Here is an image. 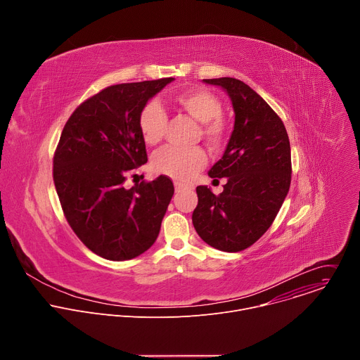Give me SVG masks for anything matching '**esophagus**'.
Returning <instances> with one entry per match:
<instances>
[{"label": "esophagus", "mask_w": 360, "mask_h": 360, "mask_svg": "<svg viewBox=\"0 0 360 360\" xmlns=\"http://www.w3.org/2000/svg\"><path fill=\"white\" fill-rule=\"evenodd\" d=\"M184 189H188V186H185L184 184L175 182V191H176V192H181V191H184Z\"/></svg>", "instance_id": "obj_1"}]
</instances>
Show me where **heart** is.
Instances as JSON below:
<instances>
[{
    "mask_svg": "<svg viewBox=\"0 0 360 360\" xmlns=\"http://www.w3.org/2000/svg\"><path fill=\"white\" fill-rule=\"evenodd\" d=\"M174 104L189 114L198 122H202V136L211 143H219L224 138L225 127L219 115L222 111L221 101L210 91L192 88L174 96ZM167 124V114L158 101H149L143 105L138 117V128L142 139L148 145H155L162 139ZM205 152L200 148L184 149L167 146L157 152L152 167L157 172L178 181L188 179L205 164Z\"/></svg>",
    "mask_w": 360,
    "mask_h": 360,
    "instance_id": "heart-1",
    "label": "heart"
}]
</instances>
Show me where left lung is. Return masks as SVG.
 Returning a JSON list of instances; mask_svg holds the SVG:
<instances>
[{
  "mask_svg": "<svg viewBox=\"0 0 360 360\" xmlns=\"http://www.w3.org/2000/svg\"><path fill=\"white\" fill-rule=\"evenodd\" d=\"M203 82L221 86L232 101L233 131L211 178H226L217 196L196 188L195 231L215 249L239 252L258 240L272 225L290 186V143L282 120L268 102L236 78Z\"/></svg>",
  "mask_w": 360,
  "mask_h": 360,
  "instance_id": "8db88e82",
  "label": "left lung"
}]
</instances>
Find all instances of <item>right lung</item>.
I'll use <instances>...</instances> for the list:
<instances>
[{"label":"right lung","mask_w":360,"mask_h":360,"mask_svg":"<svg viewBox=\"0 0 360 360\" xmlns=\"http://www.w3.org/2000/svg\"><path fill=\"white\" fill-rule=\"evenodd\" d=\"M175 78L118 84L74 111L54 155V184L64 215L82 243L108 261L134 259L157 240L174 195L160 175L125 188L127 175L146 164L138 117Z\"/></svg>","instance_id":"1"}]
</instances>
